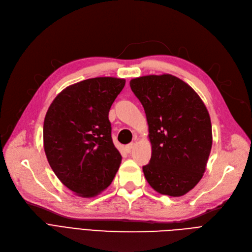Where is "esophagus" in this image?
I'll return each instance as SVG.
<instances>
[{"mask_svg":"<svg viewBox=\"0 0 252 252\" xmlns=\"http://www.w3.org/2000/svg\"><path fill=\"white\" fill-rule=\"evenodd\" d=\"M133 148H134V143H129V144H127L126 146V152H130Z\"/></svg>","mask_w":252,"mask_h":252,"instance_id":"1","label":"esophagus"}]
</instances>
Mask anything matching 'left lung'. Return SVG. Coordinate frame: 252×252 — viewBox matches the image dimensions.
I'll return each instance as SVG.
<instances>
[{"instance_id":"left-lung-1","label":"left lung","mask_w":252,"mask_h":252,"mask_svg":"<svg viewBox=\"0 0 252 252\" xmlns=\"http://www.w3.org/2000/svg\"><path fill=\"white\" fill-rule=\"evenodd\" d=\"M149 127L151 159L145 178L158 193L173 197L192 190L203 177L213 145L209 113L197 93L171 74L129 82Z\"/></svg>"}]
</instances>
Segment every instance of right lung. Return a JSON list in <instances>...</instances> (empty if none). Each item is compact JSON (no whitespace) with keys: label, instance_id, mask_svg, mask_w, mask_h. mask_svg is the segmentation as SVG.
Returning a JSON list of instances; mask_svg holds the SVG:
<instances>
[{"label":"right lung","instance_id":"right-lung-1","mask_svg":"<svg viewBox=\"0 0 252 252\" xmlns=\"http://www.w3.org/2000/svg\"><path fill=\"white\" fill-rule=\"evenodd\" d=\"M125 85L126 79L109 76L85 79L64 89L47 111V159L61 183L77 196L100 194L121 165L108 113Z\"/></svg>","mask_w":252,"mask_h":252}]
</instances>
